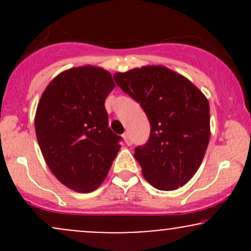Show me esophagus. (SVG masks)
Listing matches in <instances>:
<instances>
[{
    "instance_id": "obj_1",
    "label": "esophagus",
    "mask_w": 251,
    "mask_h": 251,
    "mask_svg": "<svg viewBox=\"0 0 251 251\" xmlns=\"http://www.w3.org/2000/svg\"><path fill=\"white\" fill-rule=\"evenodd\" d=\"M123 138H124V140H125V144L126 145H128V146H131L132 145V139H131V137H129V134L128 133H125L123 135Z\"/></svg>"
}]
</instances>
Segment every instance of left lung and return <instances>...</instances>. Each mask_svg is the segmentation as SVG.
<instances>
[{"label":"left lung","instance_id":"8db88e82","mask_svg":"<svg viewBox=\"0 0 251 251\" xmlns=\"http://www.w3.org/2000/svg\"><path fill=\"white\" fill-rule=\"evenodd\" d=\"M113 76L140 103L151 125L149 142L134 150L144 178L163 191L185 185L200 169L210 140L206 97L165 66H143Z\"/></svg>","mask_w":251,"mask_h":251}]
</instances>
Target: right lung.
<instances>
[{
	"mask_svg": "<svg viewBox=\"0 0 251 251\" xmlns=\"http://www.w3.org/2000/svg\"><path fill=\"white\" fill-rule=\"evenodd\" d=\"M114 86L101 67L70 68L51 80L37 103L35 132L43 158L57 180L76 192L99 188L122 148L105 108Z\"/></svg>",
	"mask_w": 251,
	"mask_h": 251,
	"instance_id": "obj_1",
	"label": "right lung"
}]
</instances>
